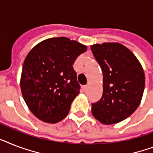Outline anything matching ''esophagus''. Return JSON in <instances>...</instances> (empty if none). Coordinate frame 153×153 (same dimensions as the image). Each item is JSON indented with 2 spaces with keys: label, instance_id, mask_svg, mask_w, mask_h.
Wrapping results in <instances>:
<instances>
[{
  "label": "esophagus",
  "instance_id": "obj_1",
  "mask_svg": "<svg viewBox=\"0 0 153 153\" xmlns=\"http://www.w3.org/2000/svg\"><path fill=\"white\" fill-rule=\"evenodd\" d=\"M82 89H83V90H84V91H87L88 90V89H89V85H84V86H83L82 87Z\"/></svg>",
  "mask_w": 153,
  "mask_h": 153
}]
</instances>
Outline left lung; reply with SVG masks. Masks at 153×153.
Here are the masks:
<instances>
[{
  "label": "left lung",
  "mask_w": 153,
  "mask_h": 153,
  "mask_svg": "<svg viewBox=\"0 0 153 153\" xmlns=\"http://www.w3.org/2000/svg\"><path fill=\"white\" fill-rule=\"evenodd\" d=\"M90 48L103 72L102 97L92 104V114L103 124L117 123L132 115L141 103L145 82L143 68L134 54L120 43Z\"/></svg>",
  "instance_id": "8db88e82"
}]
</instances>
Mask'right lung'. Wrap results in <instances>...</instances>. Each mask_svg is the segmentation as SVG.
Returning a JSON list of instances; mask_svg holds the SVG:
<instances>
[{
    "label": "right lung",
    "instance_id": "1",
    "mask_svg": "<svg viewBox=\"0 0 153 153\" xmlns=\"http://www.w3.org/2000/svg\"><path fill=\"white\" fill-rule=\"evenodd\" d=\"M86 49L76 41L60 37L40 42L27 54L21 91L29 109L39 120L56 123L68 115L80 89L73 64Z\"/></svg>",
    "mask_w": 153,
    "mask_h": 153
}]
</instances>
